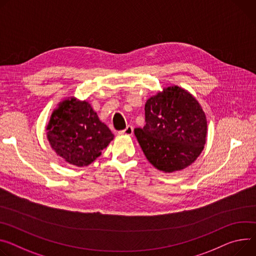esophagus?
<instances>
[{
	"mask_svg": "<svg viewBox=\"0 0 256 256\" xmlns=\"http://www.w3.org/2000/svg\"><path fill=\"white\" fill-rule=\"evenodd\" d=\"M132 132H134V128H132V126H128L124 130H122L120 132V134H128V136L132 134Z\"/></svg>",
	"mask_w": 256,
	"mask_h": 256,
	"instance_id": "esophagus-1",
	"label": "esophagus"
}]
</instances>
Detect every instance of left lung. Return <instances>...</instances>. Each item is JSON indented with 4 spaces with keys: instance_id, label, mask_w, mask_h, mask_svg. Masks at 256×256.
Returning a JSON list of instances; mask_svg holds the SVG:
<instances>
[{
    "instance_id": "obj_1",
    "label": "left lung",
    "mask_w": 256,
    "mask_h": 256,
    "mask_svg": "<svg viewBox=\"0 0 256 256\" xmlns=\"http://www.w3.org/2000/svg\"><path fill=\"white\" fill-rule=\"evenodd\" d=\"M145 122L143 128H134V136L150 164L161 172L186 168L204 148L205 113L190 92L176 86L147 100Z\"/></svg>"
}]
</instances>
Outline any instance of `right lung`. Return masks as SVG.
<instances>
[{"mask_svg": "<svg viewBox=\"0 0 256 256\" xmlns=\"http://www.w3.org/2000/svg\"><path fill=\"white\" fill-rule=\"evenodd\" d=\"M47 130L48 140L57 155L76 166L95 161L114 138L92 106L74 98L59 104Z\"/></svg>", "mask_w": 256, "mask_h": 256, "instance_id": "obj_1", "label": "right lung"}]
</instances>
